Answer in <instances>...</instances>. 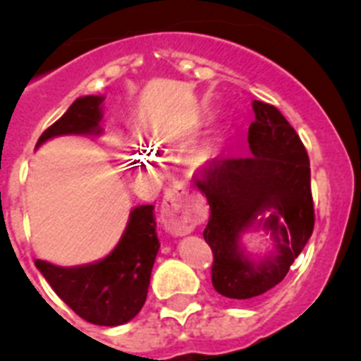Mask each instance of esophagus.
Returning a JSON list of instances; mask_svg holds the SVG:
<instances>
[{
    "instance_id": "1",
    "label": "esophagus",
    "mask_w": 361,
    "mask_h": 361,
    "mask_svg": "<svg viewBox=\"0 0 361 361\" xmlns=\"http://www.w3.org/2000/svg\"><path fill=\"white\" fill-rule=\"evenodd\" d=\"M161 224L171 235H187L194 231L203 219V210L197 201L192 200L180 187L167 188L160 208Z\"/></svg>"
}]
</instances>
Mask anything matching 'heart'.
Instances as JSON below:
<instances>
[{
    "label": "heart",
    "instance_id": "obj_1",
    "mask_svg": "<svg viewBox=\"0 0 361 361\" xmlns=\"http://www.w3.org/2000/svg\"><path fill=\"white\" fill-rule=\"evenodd\" d=\"M149 146H153V149H158V147H160V142H158V140H153V142H149Z\"/></svg>",
    "mask_w": 361,
    "mask_h": 361
}]
</instances>
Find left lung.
<instances>
[{
  "label": "left lung",
  "mask_w": 361,
  "mask_h": 361,
  "mask_svg": "<svg viewBox=\"0 0 361 361\" xmlns=\"http://www.w3.org/2000/svg\"><path fill=\"white\" fill-rule=\"evenodd\" d=\"M252 110L249 157L212 160L194 180L210 204L203 237L214 252L212 283L230 299L257 298L283 281L315 222L310 160L299 135L272 104L252 101ZM252 227L275 244L262 261L240 244Z\"/></svg>",
  "instance_id": "8db88e82"
}]
</instances>
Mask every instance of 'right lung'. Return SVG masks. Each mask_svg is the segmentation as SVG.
<instances>
[{
    "label": "right lung",
    "mask_w": 361,
    "mask_h": 361,
    "mask_svg": "<svg viewBox=\"0 0 361 361\" xmlns=\"http://www.w3.org/2000/svg\"><path fill=\"white\" fill-rule=\"evenodd\" d=\"M103 96L78 97L66 114L40 135L37 147L60 135H99ZM153 204L130 212L126 230L109 257L78 267L35 260L60 299L90 324L121 326L140 312L147 298L151 269L160 242Z\"/></svg>",
    "instance_id": "right-lung-1"
}]
</instances>
